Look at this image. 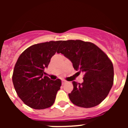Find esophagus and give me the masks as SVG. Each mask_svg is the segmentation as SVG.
Returning <instances> with one entry per match:
<instances>
[{"label": "esophagus", "instance_id": "34e87169", "mask_svg": "<svg viewBox=\"0 0 128 128\" xmlns=\"http://www.w3.org/2000/svg\"><path fill=\"white\" fill-rule=\"evenodd\" d=\"M66 82V81H65V80H62V84H65Z\"/></svg>", "mask_w": 128, "mask_h": 128}]
</instances>
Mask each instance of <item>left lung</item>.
<instances>
[{
    "mask_svg": "<svg viewBox=\"0 0 128 128\" xmlns=\"http://www.w3.org/2000/svg\"><path fill=\"white\" fill-rule=\"evenodd\" d=\"M84 74L83 82L73 81L70 100L82 108L99 104L107 97L114 84V66L108 56L95 44L82 40L62 41L57 50Z\"/></svg>",
    "mask_w": 128,
    "mask_h": 128,
    "instance_id": "1",
    "label": "left lung"
}]
</instances>
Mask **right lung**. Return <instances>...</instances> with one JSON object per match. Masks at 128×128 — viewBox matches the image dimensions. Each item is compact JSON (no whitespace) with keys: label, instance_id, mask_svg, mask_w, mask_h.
<instances>
[{"label":"right lung","instance_id":"add662e5","mask_svg":"<svg viewBox=\"0 0 128 128\" xmlns=\"http://www.w3.org/2000/svg\"><path fill=\"white\" fill-rule=\"evenodd\" d=\"M62 41L35 44L20 54L13 70V83L20 99L36 110L49 108L54 104L62 85L60 79L51 80L44 69L56 52Z\"/></svg>","mask_w":128,"mask_h":128}]
</instances>
